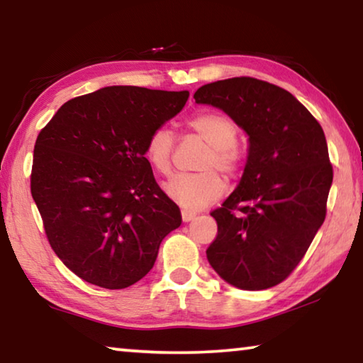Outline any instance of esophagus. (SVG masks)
Masks as SVG:
<instances>
[{
	"label": "esophagus",
	"mask_w": 363,
	"mask_h": 363,
	"mask_svg": "<svg viewBox=\"0 0 363 363\" xmlns=\"http://www.w3.org/2000/svg\"><path fill=\"white\" fill-rule=\"evenodd\" d=\"M181 216H182L184 223H190V220H192V219L196 216V214L192 213V211H186V210H184V211L181 213Z\"/></svg>",
	"instance_id": "34e87169"
}]
</instances>
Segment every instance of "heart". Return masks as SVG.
<instances>
[{
    "label": "heart",
    "mask_w": 363,
    "mask_h": 363,
    "mask_svg": "<svg viewBox=\"0 0 363 363\" xmlns=\"http://www.w3.org/2000/svg\"><path fill=\"white\" fill-rule=\"evenodd\" d=\"M189 128L210 145L200 169L203 173L177 174L167 182L164 192L174 203L184 210H203L219 200L225 192V182L216 168L225 176H232L238 168V157L233 147L237 144L238 131L230 118L223 113L203 112L189 120ZM174 149V134L167 126L153 130L145 144V158L160 174L171 171V157Z\"/></svg>",
    "instance_id": "b5f03b06"
}]
</instances>
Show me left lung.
<instances>
[{
	"label": "left lung",
	"mask_w": 363,
	"mask_h": 363,
	"mask_svg": "<svg viewBox=\"0 0 363 363\" xmlns=\"http://www.w3.org/2000/svg\"><path fill=\"white\" fill-rule=\"evenodd\" d=\"M194 99L248 136L242 179L211 213L218 237L206 257L232 286L267 290L291 274L325 220L333 168L323 130L291 93L256 78L205 84Z\"/></svg>",
	"instance_id": "left-lung-1"
}]
</instances>
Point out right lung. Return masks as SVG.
Masks as SVG:
<instances>
[{
  "instance_id": "obj_1",
  "label": "right lung",
  "mask_w": 363,
  "mask_h": 363,
  "mask_svg": "<svg viewBox=\"0 0 363 363\" xmlns=\"http://www.w3.org/2000/svg\"><path fill=\"white\" fill-rule=\"evenodd\" d=\"M187 99L189 91L107 86L65 102L36 138L32 196L54 253L88 284H136L181 225L145 144Z\"/></svg>"
}]
</instances>
